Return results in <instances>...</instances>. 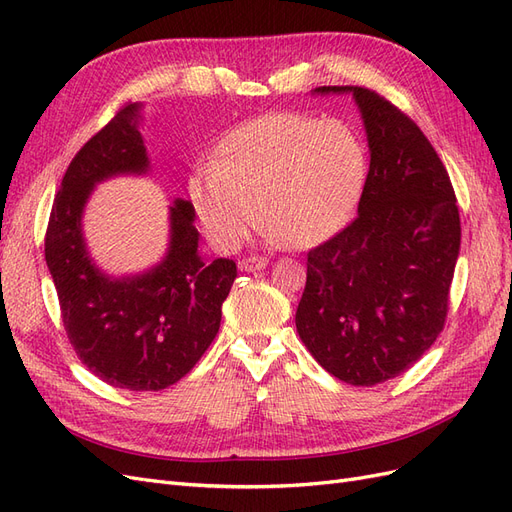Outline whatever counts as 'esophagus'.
Wrapping results in <instances>:
<instances>
[{
  "instance_id": "34e87169",
  "label": "esophagus",
  "mask_w": 512,
  "mask_h": 512,
  "mask_svg": "<svg viewBox=\"0 0 512 512\" xmlns=\"http://www.w3.org/2000/svg\"><path fill=\"white\" fill-rule=\"evenodd\" d=\"M265 267H267V258H262V256H247V258H243L239 262V269L247 271V273L258 271V269H265Z\"/></svg>"
}]
</instances>
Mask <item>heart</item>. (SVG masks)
Segmentation results:
<instances>
[{"label":"heart","mask_w":512,"mask_h":512,"mask_svg":"<svg viewBox=\"0 0 512 512\" xmlns=\"http://www.w3.org/2000/svg\"><path fill=\"white\" fill-rule=\"evenodd\" d=\"M367 175L361 138L342 121L273 113L220 143L190 198L213 243L237 245L256 222L273 241L312 247L335 237L359 205Z\"/></svg>","instance_id":"obj_1"}]
</instances>
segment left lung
Here are the masks:
<instances>
[{"mask_svg":"<svg viewBox=\"0 0 512 512\" xmlns=\"http://www.w3.org/2000/svg\"><path fill=\"white\" fill-rule=\"evenodd\" d=\"M361 108L369 170L359 215L307 252L297 331L352 386L404 374L444 329L461 222L451 177L421 128L367 87H318Z\"/></svg>","mask_w":512,"mask_h":512,"instance_id":"1","label":"left lung"}]
</instances>
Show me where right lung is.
<instances>
[{"mask_svg": "<svg viewBox=\"0 0 512 512\" xmlns=\"http://www.w3.org/2000/svg\"><path fill=\"white\" fill-rule=\"evenodd\" d=\"M138 108L136 102L123 104L70 162L55 194L44 258L81 363L117 389L162 391L190 374L218 335L237 265L228 258L205 262L198 256L188 200L170 207V247L158 267L113 280L91 262L81 215L94 185L149 168Z\"/></svg>", "mask_w": 512, "mask_h": 512, "instance_id": "obj_1", "label": "right lung"}]
</instances>
